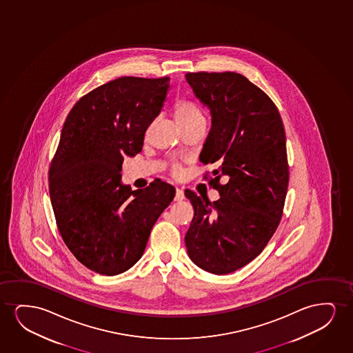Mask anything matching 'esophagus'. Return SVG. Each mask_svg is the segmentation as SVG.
Here are the masks:
<instances>
[{
    "mask_svg": "<svg viewBox=\"0 0 353 353\" xmlns=\"http://www.w3.org/2000/svg\"><path fill=\"white\" fill-rule=\"evenodd\" d=\"M184 199L183 189H176V195H174V201H182Z\"/></svg>",
    "mask_w": 353,
    "mask_h": 353,
    "instance_id": "34e87169",
    "label": "esophagus"
}]
</instances>
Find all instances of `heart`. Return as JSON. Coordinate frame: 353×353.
Wrapping results in <instances>:
<instances>
[{
	"instance_id": "obj_1",
	"label": "heart",
	"mask_w": 353,
	"mask_h": 353,
	"mask_svg": "<svg viewBox=\"0 0 353 353\" xmlns=\"http://www.w3.org/2000/svg\"><path fill=\"white\" fill-rule=\"evenodd\" d=\"M174 118L176 123L182 128V126L187 125L192 121L203 119V111L200 110V107L196 103L188 101V100H179L174 105ZM181 171L182 170H181L179 165H174L172 170H171V172L176 177H179Z\"/></svg>"
}]
</instances>
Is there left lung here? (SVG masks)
Listing matches in <instances>:
<instances>
[{"label": "left lung", "mask_w": 353, "mask_h": 353, "mask_svg": "<svg viewBox=\"0 0 353 353\" xmlns=\"http://www.w3.org/2000/svg\"><path fill=\"white\" fill-rule=\"evenodd\" d=\"M185 79L211 112L200 160L217 168L203 179L221 198L211 203L185 189L194 217L184 240L195 265L225 275L259 256L280 224L290 181L285 128L270 97L240 73Z\"/></svg>", "instance_id": "obj_1"}]
</instances>
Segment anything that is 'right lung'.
Here are the masks:
<instances>
[{
	"label": "right lung",
	"instance_id": "obj_1",
	"mask_svg": "<svg viewBox=\"0 0 353 353\" xmlns=\"http://www.w3.org/2000/svg\"><path fill=\"white\" fill-rule=\"evenodd\" d=\"M170 78L121 77L81 97L63 123L49 169L59 232L88 269L113 276L139 261L150 230L174 200L171 184H121L124 154L140 153Z\"/></svg>",
	"mask_w": 353,
	"mask_h": 353
}]
</instances>
